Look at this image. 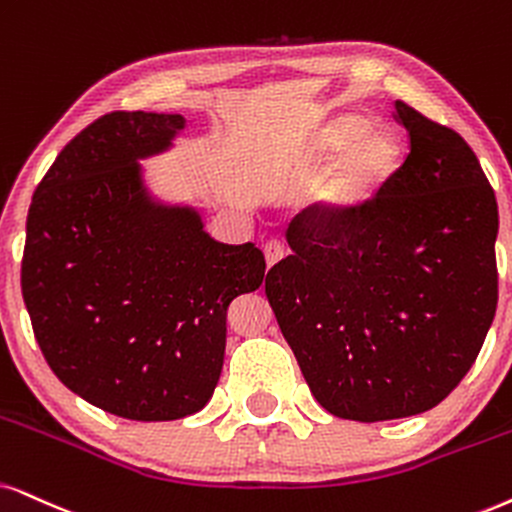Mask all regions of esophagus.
<instances>
[{
	"label": "esophagus",
	"mask_w": 512,
	"mask_h": 512,
	"mask_svg": "<svg viewBox=\"0 0 512 512\" xmlns=\"http://www.w3.org/2000/svg\"><path fill=\"white\" fill-rule=\"evenodd\" d=\"M264 260H267L269 267H274L276 262H281L286 257V245H283L278 238H271V241L264 243Z\"/></svg>",
	"instance_id": "34e87169"
}]
</instances>
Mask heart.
I'll list each match as a JSON object with an SVG mask.
<instances>
[{
    "mask_svg": "<svg viewBox=\"0 0 512 512\" xmlns=\"http://www.w3.org/2000/svg\"><path fill=\"white\" fill-rule=\"evenodd\" d=\"M340 151L328 172L323 196L340 210H354L375 198L399 163V144L390 132L368 127L361 115L333 122L319 139V160Z\"/></svg>",
    "mask_w": 512,
    "mask_h": 512,
    "instance_id": "heart-1",
    "label": "heart"
}]
</instances>
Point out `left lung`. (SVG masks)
I'll list each match as a JSON object with an SVG mask.
<instances>
[{
    "instance_id": "obj_1",
    "label": "left lung",
    "mask_w": 512,
    "mask_h": 512,
    "mask_svg": "<svg viewBox=\"0 0 512 512\" xmlns=\"http://www.w3.org/2000/svg\"><path fill=\"white\" fill-rule=\"evenodd\" d=\"M409 153L354 210L314 203L288 224L293 255L269 297L316 401L378 423L435 409L475 364L498 302V205L451 127L404 101Z\"/></svg>"
}]
</instances>
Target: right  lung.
<instances>
[{
  "instance_id": "right-lung-1",
  "label": "right lung",
  "mask_w": 512,
  "mask_h": 512,
  "mask_svg": "<svg viewBox=\"0 0 512 512\" xmlns=\"http://www.w3.org/2000/svg\"><path fill=\"white\" fill-rule=\"evenodd\" d=\"M181 115L115 111L58 153L32 196L21 288L56 378L129 420H177L222 373L226 309L264 281L252 243L224 245L196 212L153 208L137 158Z\"/></svg>"
}]
</instances>
